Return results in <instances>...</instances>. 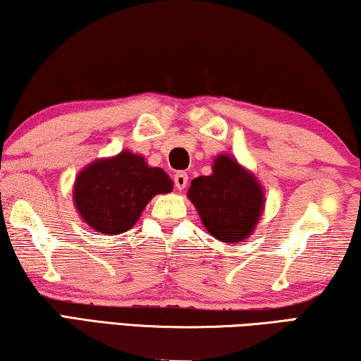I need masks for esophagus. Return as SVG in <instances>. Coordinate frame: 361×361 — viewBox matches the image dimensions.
I'll return each mask as SVG.
<instances>
[{
  "instance_id": "obj_1",
  "label": "esophagus",
  "mask_w": 361,
  "mask_h": 361,
  "mask_svg": "<svg viewBox=\"0 0 361 361\" xmlns=\"http://www.w3.org/2000/svg\"><path fill=\"white\" fill-rule=\"evenodd\" d=\"M173 181H175V188L183 191V189H185L188 185V175L185 172H176Z\"/></svg>"
}]
</instances>
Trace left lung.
<instances>
[{"mask_svg": "<svg viewBox=\"0 0 361 361\" xmlns=\"http://www.w3.org/2000/svg\"><path fill=\"white\" fill-rule=\"evenodd\" d=\"M188 199L204 228L224 243L248 239L264 210V189L256 176L229 154L216 156L212 175L191 181Z\"/></svg>", "mask_w": 361, "mask_h": 361, "instance_id": "8db88e82", "label": "left lung"}]
</instances>
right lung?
Wrapping results in <instances>:
<instances>
[{
    "label": "right lung",
    "instance_id": "1",
    "mask_svg": "<svg viewBox=\"0 0 361 361\" xmlns=\"http://www.w3.org/2000/svg\"><path fill=\"white\" fill-rule=\"evenodd\" d=\"M172 189L173 181L162 169L149 167L143 156L124 149L95 159L78 173L73 204L90 229L118 235L133 228L154 195Z\"/></svg>",
    "mask_w": 361,
    "mask_h": 361
}]
</instances>
